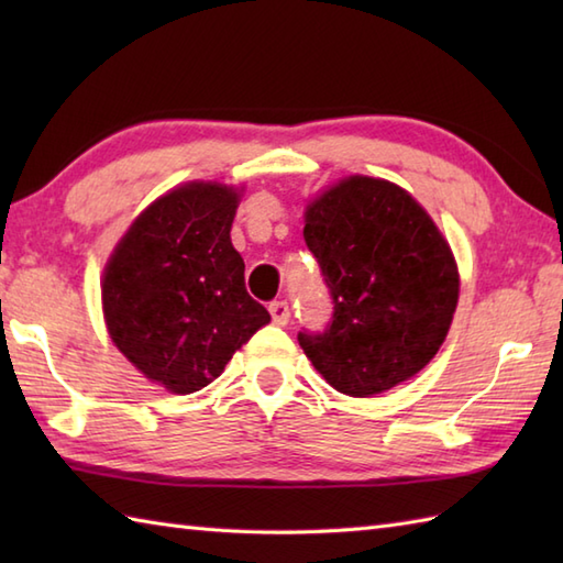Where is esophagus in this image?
Listing matches in <instances>:
<instances>
[{
    "label": "esophagus",
    "mask_w": 563,
    "mask_h": 563,
    "mask_svg": "<svg viewBox=\"0 0 563 563\" xmlns=\"http://www.w3.org/2000/svg\"><path fill=\"white\" fill-rule=\"evenodd\" d=\"M271 317H273V321L278 327H285L290 321V307H288V302L285 300H278V302H271Z\"/></svg>",
    "instance_id": "1"
}]
</instances>
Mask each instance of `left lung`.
I'll return each instance as SVG.
<instances>
[{
    "label": "left lung",
    "instance_id": "left-lung-1",
    "mask_svg": "<svg viewBox=\"0 0 563 563\" xmlns=\"http://www.w3.org/2000/svg\"><path fill=\"white\" fill-rule=\"evenodd\" d=\"M305 242L333 300L324 331L297 333L317 373L349 397L421 373L460 297L457 263L430 214L397 184L349 176L309 202Z\"/></svg>",
    "mask_w": 563,
    "mask_h": 563
}]
</instances>
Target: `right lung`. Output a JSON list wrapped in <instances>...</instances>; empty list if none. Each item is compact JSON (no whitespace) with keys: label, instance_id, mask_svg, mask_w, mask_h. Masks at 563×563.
Listing matches in <instances>:
<instances>
[{"label":"right lung","instance_id":"right-lung-1","mask_svg":"<svg viewBox=\"0 0 563 563\" xmlns=\"http://www.w3.org/2000/svg\"><path fill=\"white\" fill-rule=\"evenodd\" d=\"M239 190L190 181L140 212L106 263L103 319L147 379L194 394L222 375L271 314L246 292L230 230Z\"/></svg>","mask_w":563,"mask_h":563}]
</instances>
